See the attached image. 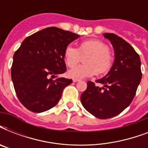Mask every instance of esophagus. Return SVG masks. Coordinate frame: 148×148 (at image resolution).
Segmentation results:
<instances>
[{
  "label": "esophagus",
  "mask_w": 148,
  "mask_h": 148,
  "mask_svg": "<svg viewBox=\"0 0 148 148\" xmlns=\"http://www.w3.org/2000/svg\"><path fill=\"white\" fill-rule=\"evenodd\" d=\"M77 81H80V80H79V79H76V78L73 79V82H77Z\"/></svg>",
  "instance_id": "obj_1"
}]
</instances>
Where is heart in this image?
I'll return each mask as SVG.
<instances>
[{
    "label": "heart",
    "instance_id": "obj_1",
    "mask_svg": "<svg viewBox=\"0 0 148 148\" xmlns=\"http://www.w3.org/2000/svg\"><path fill=\"white\" fill-rule=\"evenodd\" d=\"M108 45L99 40H89L81 43L78 49L73 45H67L64 50V60L69 67L78 64L81 56L84 58L85 64L80 65L68 71L67 74L72 78H85L97 74H105L110 71L114 58L109 52Z\"/></svg>",
    "mask_w": 148,
    "mask_h": 148
}]
</instances>
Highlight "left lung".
<instances>
[{
	"label": "left lung",
	"instance_id": "obj_1",
	"mask_svg": "<svg viewBox=\"0 0 148 148\" xmlns=\"http://www.w3.org/2000/svg\"><path fill=\"white\" fill-rule=\"evenodd\" d=\"M114 51V60L108 73L96 81H88L81 96L82 105L99 119L117 116L130 105L141 81L140 59L130 44L114 34L104 33Z\"/></svg>",
	"mask_w": 148,
	"mask_h": 148
}]
</instances>
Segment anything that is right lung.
I'll use <instances>...</instances> for the list:
<instances>
[{"label": "right lung", "mask_w": 148, "mask_h": 148, "mask_svg": "<svg viewBox=\"0 0 148 148\" xmlns=\"http://www.w3.org/2000/svg\"><path fill=\"white\" fill-rule=\"evenodd\" d=\"M80 35L51 27L24 40L14 54L11 67L15 92L23 105L32 112L49 110L60 101L71 79L59 77L66 71L64 50ZM54 80L49 78L55 76Z\"/></svg>", "instance_id": "right-lung-1"}]
</instances>
